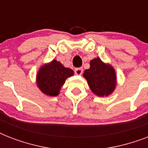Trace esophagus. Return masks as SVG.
Returning a JSON list of instances; mask_svg holds the SVG:
<instances>
[{
  "instance_id": "1",
  "label": "esophagus",
  "mask_w": 148,
  "mask_h": 148,
  "mask_svg": "<svg viewBox=\"0 0 148 148\" xmlns=\"http://www.w3.org/2000/svg\"><path fill=\"white\" fill-rule=\"evenodd\" d=\"M74 73L77 75H81L83 74V68L82 67H78V68H76L74 70Z\"/></svg>"
}]
</instances>
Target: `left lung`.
<instances>
[{
	"label": "left lung",
	"instance_id": "obj_1",
	"mask_svg": "<svg viewBox=\"0 0 148 148\" xmlns=\"http://www.w3.org/2000/svg\"><path fill=\"white\" fill-rule=\"evenodd\" d=\"M90 67L84 72V77L93 93L99 96H108L116 86V74L110 65L106 64L99 58L90 62Z\"/></svg>",
	"mask_w": 148,
	"mask_h": 148
}]
</instances>
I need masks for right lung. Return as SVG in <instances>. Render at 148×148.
I'll list each match as a JSON object with an SVG mask.
<instances>
[{"label":"right lung","instance_id":"1","mask_svg":"<svg viewBox=\"0 0 148 148\" xmlns=\"http://www.w3.org/2000/svg\"><path fill=\"white\" fill-rule=\"evenodd\" d=\"M74 75V71L64 67L59 61L53 60L48 64L40 67L37 75L38 88L49 96L58 95L65 80Z\"/></svg>","mask_w":148,"mask_h":148}]
</instances>
